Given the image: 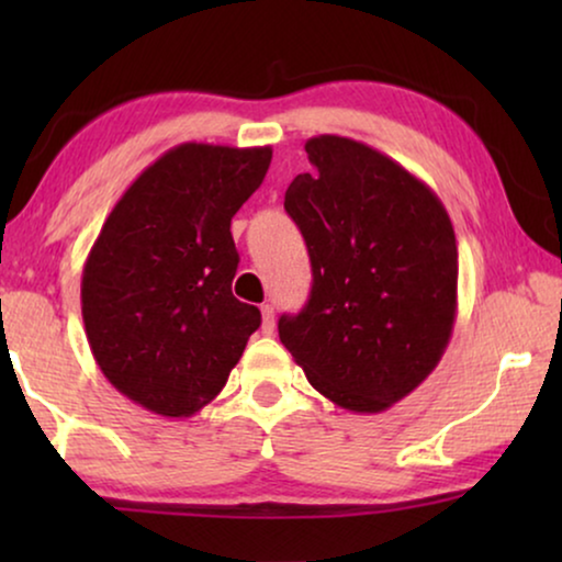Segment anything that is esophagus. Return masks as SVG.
<instances>
[{"label":"esophagus","instance_id":"1","mask_svg":"<svg viewBox=\"0 0 562 562\" xmlns=\"http://www.w3.org/2000/svg\"><path fill=\"white\" fill-rule=\"evenodd\" d=\"M260 317H263V335H273V327H276V317H273V306L271 304H260Z\"/></svg>","mask_w":562,"mask_h":562}]
</instances>
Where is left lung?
<instances>
[{"label": "left lung", "mask_w": 562, "mask_h": 562, "mask_svg": "<svg viewBox=\"0 0 562 562\" xmlns=\"http://www.w3.org/2000/svg\"><path fill=\"white\" fill-rule=\"evenodd\" d=\"M312 173L283 206L302 229L312 294L279 337L322 396L375 414L412 394L448 348L458 312L456 229L432 189L371 145L310 137Z\"/></svg>", "instance_id": "obj_1"}]
</instances>
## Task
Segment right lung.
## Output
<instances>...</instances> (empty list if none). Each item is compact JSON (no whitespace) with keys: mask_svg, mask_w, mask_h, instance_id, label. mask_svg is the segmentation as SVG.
<instances>
[{"mask_svg":"<svg viewBox=\"0 0 562 562\" xmlns=\"http://www.w3.org/2000/svg\"><path fill=\"white\" fill-rule=\"evenodd\" d=\"M271 145L181 143L150 164L104 220L81 276L89 348L106 381L160 417L220 394L260 327L233 296L229 222L266 179Z\"/></svg>","mask_w":562,"mask_h":562,"instance_id":"obj_1","label":"right lung"}]
</instances>
